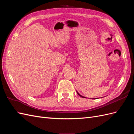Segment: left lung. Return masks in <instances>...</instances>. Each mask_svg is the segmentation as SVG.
<instances>
[{"mask_svg": "<svg viewBox=\"0 0 134 134\" xmlns=\"http://www.w3.org/2000/svg\"><path fill=\"white\" fill-rule=\"evenodd\" d=\"M76 92H77V93H78V94L80 96V97H82V98H86V97H83V96H81L80 94H79V93L78 92H77L76 91Z\"/></svg>", "mask_w": 134, "mask_h": 134, "instance_id": "obj_1", "label": "left lung"}]
</instances>
